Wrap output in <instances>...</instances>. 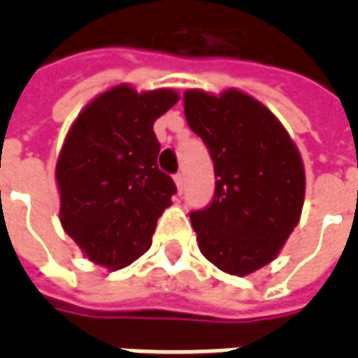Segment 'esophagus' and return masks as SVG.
Segmentation results:
<instances>
[{
    "instance_id": "34e87169",
    "label": "esophagus",
    "mask_w": 358,
    "mask_h": 358,
    "mask_svg": "<svg viewBox=\"0 0 358 358\" xmlns=\"http://www.w3.org/2000/svg\"><path fill=\"white\" fill-rule=\"evenodd\" d=\"M174 184H176L178 194H182V192H184V174H176V176H174Z\"/></svg>"
}]
</instances>
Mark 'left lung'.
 Instances as JSON below:
<instances>
[{
  "instance_id": "obj_1",
  "label": "left lung",
  "mask_w": 358,
  "mask_h": 358,
  "mask_svg": "<svg viewBox=\"0 0 358 358\" xmlns=\"http://www.w3.org/2000/svg\"><path fill=\"white\" fill-rule=\"evenodd\" d=\"M189 128L215 163V197L194 210L203 257L232 276H248L278 257L305 203V166L272 110L241 90L184 92Z\"/></svg>"
}]
</instances>
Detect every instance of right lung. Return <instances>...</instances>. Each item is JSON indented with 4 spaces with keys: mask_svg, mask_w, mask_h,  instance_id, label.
<instances>
[{
    "mask_svg": "<svg viewBox=\"0 0 358 358\" xmlns=\"http://www.w3.org/2000/svg\"><path fill=\"white\" fill-rule=\"evenodd\" d=\"M171 88L117 84L78 113L55 164L59 220L84 257L118 270L151 248L176 186L157 166L153 124L178 103Z\"/></svg>",
    "mask_w": 358,
    "mask_h": 358,
    "instance_id": "obj_1",
    "label": "right lung"
}]
</instances>
